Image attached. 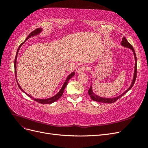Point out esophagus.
<instances>
[{
    "label": "esophagus",
    "instance_id": "1",
    "mask_svg": "<svg viewBox=\"0 0 148 148\" xmlns=\"http://www.w3.org/2000/svg\"><path fill=\"white\" fill-rule=\"evenodd\" d=\"M85 70H86V67H85L84 66H81L77 70V73H81L84 72Z\"/></svg>",
    "mask_w": 148,
    "mask_h": 148
}]
</instances>
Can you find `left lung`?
<instances>
[{"instance_id": "8db88e82", "label": "left lung", "mask_w": 148, "mask_h": 148, "mask_svg": "<svg viewBox=\"0 0 148 148\" xmlns=\"http://www.w3.org/2000/svg\"><path fill=\"white\" fill-rule=\"evenodd\" d=\"M121 45H122L123 47H125L130 49L132 51V52H133L134 57H135V70H134V75H133V80H132V83L130 86V87L124 92H123L122 94H121L120 95H119L117 97H112V98L102 97H100L99 96L96 95V94L93 92L92 88V85H91V86H90V88H89V90H88V94H89V95L90 96L91 98L93 101L99 102H102V103H113V102H115L117 100H118L119 98H120L121 97L123 96L125 93H127L130 90V89L133 87L134 84H135V80H136V75H137V60H136V53H135V50H134L133 46L128 42L127 39L125 38V37H123L122 38V43H121ZM91 80H92V79H91Z\"/></svg>"}]
</instances>
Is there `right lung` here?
Instances as JSON below:
<instances>
[{"instance_id":"add662e5","label":"right lung","mask_w":148,"mask_h":148,"mask_svg":"<svg viewBox=\"0 0 148 148\" xmlns=\"http://www.w3.org/2000/svg\"><path fill=\"white\" fill-rule=\"evenodd\" d=\"M42 28H38V29H36L34 30L33 31H32V32H31V33L28 35V36L27 38H26L25 41L23 43L21 44V45L19 46L18 48V50H17V51H16V56H15V62H14L15 74L16 79V59H17L18 53V52H19V50H20V48L21 47V46L22 45H23V44H24V42L26 41V40L30 38L31 37H33V36H36V35H38V34H39L40 33H41L42 32ZM74 75H75V72H74V71H73V72H71V73L68 76V77H66V79H65V82H64V84H63V86H62V88L60 89V90L59 92H58V93L56 94V95L55 96H52V97H50V98H47V99H36V98L33 97L32 96H31L30 95H29L28 94L25 92L23 90V89H21V86H20V84H18V82H17V84H18V87L20 88V89H21V90L22 91H23V92H25L26 95L28 96L29 97H31L32 99L36 101L39 102V103H41V104H52V103L54 102L55 101H56L57 100L59 99V98L62 96V95H63V93H64V89H65V87H66V86L67 83H68V82L69 81V79H70L71 78H72ZM16 81H17V79H16Z\"/></svg>"}]
</instances>
